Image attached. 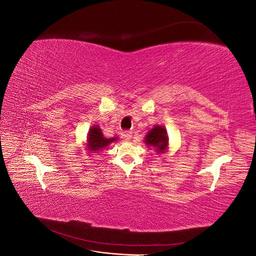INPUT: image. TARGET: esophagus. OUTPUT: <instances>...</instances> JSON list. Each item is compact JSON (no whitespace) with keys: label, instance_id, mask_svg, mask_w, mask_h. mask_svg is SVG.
Segmentation results:
<instances>
[{"label":"esophagus","instance_id":"1","mask_svg":"<svg viewBox=\"0 0 256 256\" xmlns=\"http://www.w3.org/2000/svg\"><path fill=\"white\" fill-rule=\"evenodd\" d=\"M122 136H124V138H125V140L129 141L131 136H132V132H131V131H124Z\"/></svg>","mask_w":256,"mask_h":256}]
</instances>
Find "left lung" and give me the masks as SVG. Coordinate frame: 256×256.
<instances>
[{
  "instance_id": "8db88e82",
  "label": "left lung",
  "mask_w": 256,
  "mask_h": 256,
  "mask_svg": "<svg viewBox=\"0 0 256 256\" xmlns=\"http://www.w3.org/2000/svg\"><path fill=\"white\" fill-rule=\"evenodd\" d=\"M144 142L146 145L156 148L158 152H166L168 145V138L166 134V130L160 125L154 126L148 131V134H146Z\"/></svg>"
}]
</instances>
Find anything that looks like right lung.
I'll use <instances>...</instances> for the list:
<instances>
[{"mask_svg":"<svg viewBox=\"0 0 256 256\" xmlns=\"http://www.w3.org/2000/svg\"><path fill=\"white\" fill-rule=\"evenodd\" d=\"M118 141V138H104L102 131L98 126H92L88 134V148L92 152L102 150L112 142Z\"/></svg>","mask_w":256,"mask_h":256,"instance_id":"add662e5","label":"right lung"}]
</instances>
